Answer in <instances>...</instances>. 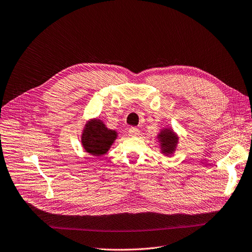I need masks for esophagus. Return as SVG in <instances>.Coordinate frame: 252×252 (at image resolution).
<instances>
[{
	"instance_id": "obj_1",
	"label": "esophagus",
	"mask_w": 252,
	"mask_h": 252,
	"mask_svg": "<svg viewBox=\"0 0 252 252\" xmlns=\"http://www.w3.org/2000/svg\"><path fill=\"white\" fill-rule=\"evenodd\" d=\"M140 135V130L137 127H129L128 128V136L137 137Z\"/></svg>"
}]
</instances>
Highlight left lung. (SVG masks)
I'll return each instance as SVG.
<instances>
[{"label": "left lung", "mask_w": 252, "mask_h": 252, "mask_svg": "<svg viewBox=\"0 0 252 252\" xmlns=\"http://www.w3.org/2000/svg\"><path fill=\"white\" fill-rule=\"evenodd\" d=\"M158 139L162 155L171 157L176 150L179 139L178 136L174 133L171 127H165L160 130V133H158Z\"/></svg>", "instance_id": "1"}]
</instances>
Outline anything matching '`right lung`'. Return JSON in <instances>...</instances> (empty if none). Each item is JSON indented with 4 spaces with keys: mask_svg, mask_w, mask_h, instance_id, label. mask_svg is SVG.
<instances>
[{
    "mask_svg": "<svg viewBox=\"0 0 252 252\" xmlns=\"http://www.w3.org/2000/svg\"><path fill=\"white\" fill-rule=\"evenodd\" d=\"M117 132L108 128L101 119H91L85 124L81 135L83 149L94 157H102L110 149Z\"/></svg>",
    "mask_w": 252,
    "mask_h": 252,
    "instance_id": "right-lung-1",
    "label": "right lung"
}]
</instances>
